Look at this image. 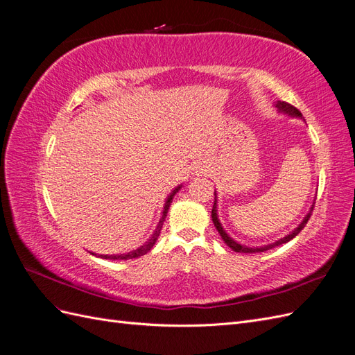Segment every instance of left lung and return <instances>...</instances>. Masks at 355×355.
Segmentation results:
<instances>
[{
  "mask_svg": "<svg viewBox=\"0 0 355 355\" xmlns=\"http://www.w3.org/2000/svg\"><path fill=\"white\" fill-rule=\"evenodd\" d=\"M274 106L278 110V112L287 114V115H290V116L302 118V114H300V112L295 108V106H292V105L287 103V102L277 101ZM313 210H314V206H311L309 211L305 214L304 220L300 222L292 232H288L287 235H284L283 239L277 240L275 243L266 244V245H261V247H249V245L240 244L239 241H235L232 237H230V234L223 230L222 223H220V220H219V214H218V196H216V191H214V204H213V209H211V220H213V223H214V227H216V230H218V232H219V235H220V239L225 241V244H227V245L230 247V249H232L234 252H237V253H259V252L270 250V249H272V247H277V245L284 244V243H287V241H290V240H293V239L296 237V235L304 230V227H305L308 219H309V216H311V211H313Z\"/></svg>",
  "mask_w": 355,
  "mask_h": 355,
  "instance_id": "left-lung-1",
  "label": "left lung"
}]
</instances>
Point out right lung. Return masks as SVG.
Segmentation results:
<instances>
[{"instance_id": "obj_1", "label": "right lung", "mask_w": 355, "mask_h": 355, "mask_svg": "<svg viewBox=\"0 0 355 355\" xmlns=\"http://www.w3.org/2000/svg\"><path fill=\"white\" fill-rule=\"evenodd\" d=\"M180 188H182V185L176 187L173 191L170 192V196L166 198L164 209H163V214H161V219H159V222H158V225H157L155 231L153 232L151 237L148 239V241H145V244H142L141 247H137L136 250H132V252H128V253H120V254H96V253H92V254L99 256V257H102V259H111V261H127V259H136V257H139V256H144V254H146L149 250L153 249L154 244L157 243V240H158V235H159V231H161V228H163V223H164V220H166V216H167V211H168L170 204H171V201H173V197L176 196V192H179V189H180Z\"/></svg>"}]
</instances>
